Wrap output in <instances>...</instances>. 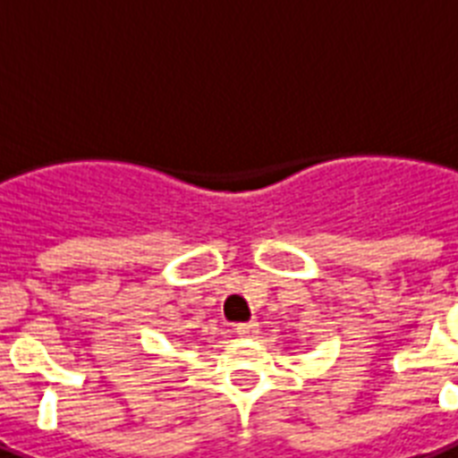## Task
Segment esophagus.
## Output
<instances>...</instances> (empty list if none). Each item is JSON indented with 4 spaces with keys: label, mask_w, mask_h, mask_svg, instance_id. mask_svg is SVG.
Returning <instances> with one entry per match:
<instances>
[{
    "label": "esophagus",
    "mask_w": 458,
    "mask_h": 458,
    "mask_svg": "<svg viewBox=\"0 0 458 458\" xmlns=\"http://www.w3.org/2000/svg\"><path fill=\"white\" fill-rule=\"evenodd\" d=\"M236 335L241 336H255L258 335V322H243V325H236Z\"/></svg>",
    "instance_id": "obj_1"
}]
</instances>
